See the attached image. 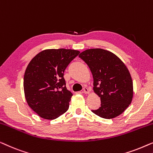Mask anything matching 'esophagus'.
<instances>
[{
    "instance_id": "esophagus-1",
    "label": "esophagus",
    "mask_w": 153,
    "mask_h": 153,
    "mask_svg": "<svg viewBox=\"0 0 153 153\" xmlns=\"http://www.w3.org/2000/svg\"><path fill=\"white\" fill-rule=\"evenodd\" d=\"M82 93L85 94H89V90L88 89L87 87H85L82 90Z\"/></svg>"
}]
</instances>
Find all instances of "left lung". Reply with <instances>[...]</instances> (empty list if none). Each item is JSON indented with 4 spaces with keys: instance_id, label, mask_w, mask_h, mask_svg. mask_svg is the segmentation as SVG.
Here are the masks:
<instances>
[{
    "instance_id": "obj_1",
    "label": "left lung",
    "mask_w": 153,
    "mask_h": 153,
    "mask_svg": "<svg viewBox=\"0 0 153 153\" xmlns=\"http://www.w3.org/2000/svg\"><path fill=\"white\" fill-rule=\"evenodd\" d=\"M79 57L89 66L94 91L100 98V108L92 112L106 119L121 114L133 98L132 79L126 64L113 53L101 48L87 49Z\"/></svg>"
}]
</instances>
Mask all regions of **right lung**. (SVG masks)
Listing matches in <instances>:
<instances>
[{"mask_svg":"<svg viewBox=\"0 0 153 153\" xmlns=\"http://www.w3.org/2000/svg\"><path fill=\"white\" fill-rule=\"evenodd\" d=\"M79 51L46 49L25 69L23 89L27 105L42 119L53 120L65 113L73 94L66 89L64 72Z\"/></svg>","mask_w":153,"mask_h":153,"instance_id":"1","label":"right lung"}]
</instances>
